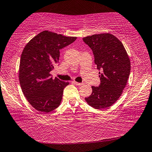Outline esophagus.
<instances>
[{
    "label": "esophagus",
    "mask_w": 152,
    "mask_h": 152,
    "mask_svg": "<svg viewBox=\"0 0 152 152\" xmlns=\"http://www.w3.org/2000/svg\"><path fill=\"white\" fill-rule=\"evenodd\" d=\"M72 83H74V84H76V85H77V86H82V85H83V84H84L83 82L80 83V82H77L76 81H73Z\"/></svg>",
    "instance_id": "obj_1"
}]
</instances>
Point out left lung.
<instances>
[{
  "mask_svg": "<svg viewBox=\"0 0 152 152\" xmlns=\"http://www.w3.org/2000/svg\"><path fill=\"white\" fill-rule=\"evenodd\" d=\"M83 41L92 49L94 63L101 71V84L92 86V94L85 101L94 109H106L119 99L126 86L131 70L129 57L122 42L109 33L87 36Z\"/></svg>",
  "mask_w": 152,
  "mask_h": 152,
  "instance_id": "1",
  "label": "left lung"
}]
</instances>
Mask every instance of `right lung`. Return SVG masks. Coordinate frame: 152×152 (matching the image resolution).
I'll return each instance as SVG.
<instances>
[{
  "mask_svg": "<svg viewBox=\"0 0 152 152\" xmlns=\"http://www.w3.org/2000/svg\"><path fill=\"white\" fill-rule=\"evenodd\" d=\"M76 38L43 31L25 46L19 64V82L27 101L38 111L51 112L60 104L64 88L69 82L53 78L50 72L59 61L60 50Z\"/></svg>",
  "mask_w": 152,
  "mask_h": 152,
  "instance_id": "1",
  "label": "right lung"
}]
</instances>
